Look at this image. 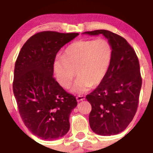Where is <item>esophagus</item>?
Segmentation results:
<instances>
[{
    "label": "esophagus",
    "instance_id": "obj_1",
    "mask_svg": "<svg viewBox=\"0 0 153 153\" xmlns=\"http://www.w3.org/2000/svg\"><path fill=\"white\" fill-rule=\"evenodd\" d=\"M76 100H77V101H78V102H79V101L83 100H85V96H83V95L77 96Z\"/></svg>",
    "mask_w": 153,
    "mask_h": 153
}]
</instances>
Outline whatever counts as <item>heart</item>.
<instances>
[{"label":"heart","instance_id":"heart-1","mask_svg":"<svg viewBox=\"0 0 153 153\" xmlns=\"http://www.w3.org/2000/svg\"><path fill=\"white\" fill-rule=\"evenodd\" d=\"M113 49L106 39L78 40L64 51L62 57L53 62V70L57 81L68 89L77 74L79 76L72 91L83 94L98 86L105 79L111 63Z\"/></svg>","mask_w":153,"mask_h":153}]
</instances>
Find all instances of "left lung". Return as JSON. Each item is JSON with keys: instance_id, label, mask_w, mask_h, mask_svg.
Returning <instances> with one entry per match:
<instances>
[{"instance_id": "1", "label": "left lung", "mask_w": 153, "mask_h": 153, "mask_svg": "<svg viewBox=\"0 0 153 153\" xmlns=\"http://www.w3.org/2000/svg\"><path fill=\"white\" fill-rule=\"evenodd\" d=\"M84 33H102L113 49L105 79L86 97L91 105L90 127L102 136L118 134L131 123L137 111L142 83L139 59L127 40L117 33L107 30Z\"/></svg>"}]
</instances>
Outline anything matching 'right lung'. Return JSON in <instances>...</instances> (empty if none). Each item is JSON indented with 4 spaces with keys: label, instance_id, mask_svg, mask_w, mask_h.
Here are the masks:
<instances>
[{
    "label": "right lung",
    "instance_id": "right-lung-1",
    "mask_svg": "<svg viewBox=\"0 0 153 153\" xmlns=\"http://www.w3.org/2000/svg\"><path fill=\"white\" fill-rule=\"evenodd\" d=\"M78 33L39 32L20 50L14 66L13 92L19 113L33 135L45 140L64 136L76 98L67 92L53 75V62L59 50Z\"/></svg>",
    "mask_w": 153,
    "mask_h": 153
}]
</instances>
